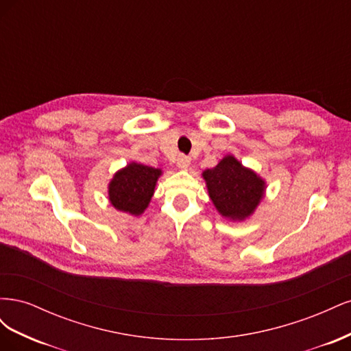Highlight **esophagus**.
<instances>
[{
	"label": "esophagus",
	"mask_w": 351,
	"mask_h": 351,
	"mask_svg": "<svg viewBox=\"0 0 351 351\" xmlns=\"http://www.w3.org/2000/svg\"><path fill=\"white\" fill-rule=\"evenodd\" d=\"M177 165H178L180 168H187V167L190 165V156L180 154V155L177 156Z\"/></svg>",
	"instance_id": "1"
}]
</instances>
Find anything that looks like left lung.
<instances>
[{
	"label": "left lung",
	"mask_w": 351,
	"mask_h": 351,
	"mask_svg": "<svg viewBox=\"0 0 351 351\" xmlns=\"http://www.w3.org/2000/svg\"><path fill=\"white\" fill-rule=\"evenodd\" d=\"M202 176L210 200L226 218L239 221L247 218L263 197V180L231 155L222 158L217 167L206 169Z\"/></svg>",
	"instance_id": "left-lung-1"
}]
</instances>
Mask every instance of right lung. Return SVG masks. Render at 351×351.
<instances>
[{
    "instance_id": "right-lung-1",
    "label": "right lung",
    "mask_w": 351,
    "mask_h": 351,
    "mask_svg": "<svg viewBox=\"0 0 351 351\" xmlns=\"http://www.w3.org/2000/svg\"><path fill=\"white\" fill-rule=\"evenodd\" d=\"M161 169L132 162L114 176L108 186L111 205L130 215H141L149 205Z\"/></svg>"
}]
</instances>
